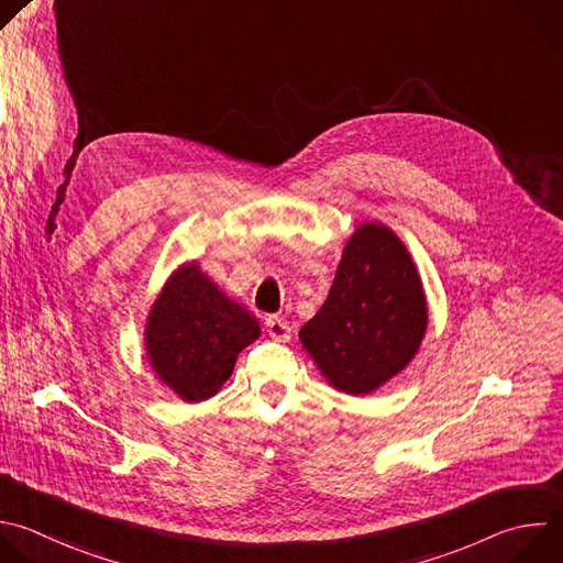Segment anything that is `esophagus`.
I'll return each instance as SVG.
<instances>
[{"label":"esophagus","instance_id":"34e87169","mask_svg":"<svg viewBox=\"0 0 563 563\" xmlns=\"http://www.w3.org/2000/svg\"><path fill=\"white\" fill-rule=\"evenodd\" d=\"M265 327H267L269 338H274L278 342H287L291 338V327L283 318H278V316H269L265 320Z\"/></svg>","mask_w":563,"mask_h":563}]
</instances>
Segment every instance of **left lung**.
<instances>
[{"label":"left lung","mask_w":563,"mask_h":563,"mask_svg":"<svg viewBox=\"0 0 563 563\" xmlns=\"http://www.w3.org/2000/svg\"><path fill=\"white\" fill-rule=\"evenodd\" d=\"M424 331L427 298L407 247L389 228L366 223L300 342L333 389L364 396L411 362Z\"/></svg>","instance_id":"obj_1"}]
</instances>
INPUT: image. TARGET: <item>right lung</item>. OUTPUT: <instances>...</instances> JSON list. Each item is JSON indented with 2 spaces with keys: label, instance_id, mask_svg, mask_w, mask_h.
Segmentation results:
<instances>
[{
  "label": "right lung",
  "instance_id": "1",
  "mask_svg": "<svg viewBox=\"0 0 563 563\" xmlns=\"http://www.w3.org/2000/svg\"><path fill=\"white\" fill-rule=\"evenodd\" d=\"M258 335V320L190 263L152 305L145 349L154 373L178 398L201 402L228 383L236 355Z\"/></svg>",
  "mask_w": 563,
  "mask_h": 563
}]
</instances>
